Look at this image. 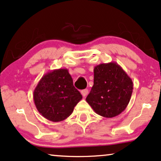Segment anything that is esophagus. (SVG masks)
I'll use <instances>...</instances> for the list:
<instances>
[{
	"mask_svg": "<svg viewBox=\"0 0 161 161\" xmlns=\"http://www.w3.org/2000/svg\"><path fill=\"white\" fill-rule=\"evenodd\" d=\"M81 93H82L83 97H85L87 94H88V90H87V89H85V90L81 91Z\"/></svg>",
	"mask_w": 161,
	"mask_h": 161,
	"instance_id": "obj_1",
	"label": "esophagus"
}]
</instances>
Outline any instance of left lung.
<instances>
[{"label": "left lung", "instance_id": "1", "mask_svg": "<svg viewBox=\"0 0 161 161\" xmlns=\"http://www.w3.org/2000/svg\"><path fill=\"white\" fill-rule=\"evenodd\" d=\"M94 79L86 101L102 117L111 118L120 114L129 104L133 82L117 63H103L93 69Z\"/></svg>", "mask_w": 161, "mask_h": 161}]
</instances>
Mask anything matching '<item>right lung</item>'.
Masks as SVG:
<instances>
[{"mask_svg":"<svg viewBox=\"0 0 161 161\" xmlns=\"http://www.w3.org/2000/svg\"><path fill=\"white\" fill-rule=\"evenodd\" d=\"M82 99L66 68L47 73L33 91L34 103L38 112L52 122L67 119Z\"/></svg>","mask_w":161,"mask_h":161,"instance_id":"1","label":"right lung"}]
</instances>
